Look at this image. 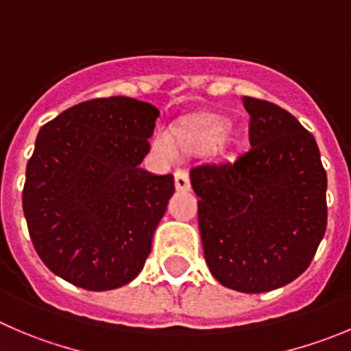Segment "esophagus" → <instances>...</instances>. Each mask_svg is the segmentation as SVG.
Segmentation results:
<instances>
[{"label": "esophagus", "mask_w": 351, "mask_h": 351, "mask_svg": "<svg viewBox=\"0 0 351 351\" xmlns=\"http://www.w3.org/2000/svg\"><path fill=\"white\" fill-rule=\"evenodd\" d=\"M173 181H176V189L178 191H188L191 188V182H189V173L186 170H176L173 173Z\"/></svg>", "instance_id": "obj_1"}]
</instances>
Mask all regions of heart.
<instances>
[{"label": "heart", "instance_id": "obj_1", "mask_svg": "<svg viewBox=\"0 0 351 351\" xmlns=\"http://www.w3.org/2000/svg\"><path fill=\"white\" fill-rule=\"evenodd\" d=\"M222 128V120L213 119V117L182 125L176 132V136L167 128H160L153 136V149L162 158L167 160L178 158L179 149H182V152H199V149L206 148L219 138Z\"/></svg>", "mask_w": 351, "mask_h": 351}]
</instances>
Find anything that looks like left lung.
<instances>
[{
  "instance_id": "1",
  "label": "left lung",
  "mask_w": 351,
  "mask_h": 351,
  "mask_svg": "<svg viewBox=\"0 0 351 351\" xmlns=\"http://www.w3.org/2000/svg\"><path fill=\"white\" fill-rule=\"evenodd\" d=\"M250 148L191 169L206 265L226 288L265 293L306 270L328 226L315 138L281 106L243 96Z\"/></svg>"
}]
</instances>
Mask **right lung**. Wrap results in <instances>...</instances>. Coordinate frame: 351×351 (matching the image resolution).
Wrapping results in <instances>:
<instances>
[{
    "instance_id": "1",
    "label": "right lung",
    "mask_w": 351,
    "mask_h": 351,
    "mask_svg": "<svg viewBox=\"0 0 351 351\" xmlns=\"http://www.w3.org/2000/svg\"><path fill=\"white\" fill-rule=\"evenodd\" d=\"M160 112L125 96L79 103L45 123L27 162L23 215L39 258L89 291L128 285L145 267L173 176L139 167Z\"/></svg>"
}]
</instances>
